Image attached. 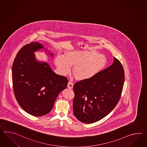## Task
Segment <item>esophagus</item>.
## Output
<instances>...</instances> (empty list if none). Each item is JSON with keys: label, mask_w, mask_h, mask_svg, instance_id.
Returning <instances> with one entry per match:
<instances>
[{"label": "esophagus", "mask_w": 147, "mask_h": 147, "mask_svg": "<svg viewBox=\"0 0 147 147\" xmlns=\"http://www.w3.org/2000/svg\"><path fill=\"white\" fill-rule=\"evenodd\" d=\"M67 87L68 88H70V89H72L73 87V83L72 81H69L67 84Z\"/></svg>", "instance_id": "1"}]
</instances>
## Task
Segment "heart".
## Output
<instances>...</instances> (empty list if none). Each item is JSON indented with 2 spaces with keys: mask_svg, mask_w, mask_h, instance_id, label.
Wrapping results in <instances>:
<instances>
[{
  "mask_svg": "<svg viewBox=\"0 0 147 147\" xmlns=\"http://www.w3.org/2000/svg\"><path fill=\"white\" fill-rule=\"evenodd\" d=\"M56 65L62 74H67L74 66L73 73L75 78L86 80L93 78L105 67L107 59L103 55L93 51L72 50L65 56H57Z\"/></svg>",
  "mask_w": 147,
  "mask_h": 147,
  "instance_id": "heart-1",
  "label": "heart"
}]
</instances>
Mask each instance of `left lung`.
<instances>
[{"label": "left lung", "mask_w": 147, "mask_h": 147, "mask_svg": "<svg viewBox=\"0 0 147 147\" xmlns=\"http://www.w3.org/2000/svg\"><path fill=\"white\" fill-rule=\"evenodd\" d=\"M124 82V69L115 57L111 66L93 78L76 82L73 86L75 117L83 123H92L106 117L117 105Z\"/></svg>", "instance_id": "8db88e82"}]
</instances>
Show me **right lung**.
<instances>
[{
    "instance_id": "add662e5",
    "label": "right lung",
    "mask_w": 147,
    "mask_h": 147,
    "mask_svg": "<svg viewBox=\"0 0 147 147\" xmlns=\"http://www.w3.org/2000/svg\"><path fill=\"white\" fill-rule=\"evenodd\" d=\"M44 49L38 42L24 46L17 54L12 66L16 99L24 111L35 117L52 110L59 93L68 83L67 79L53 72L47 62L36 59L34 52ZM47 54L54 55L50 51Z\"/></svg>"
}]
</instances>
